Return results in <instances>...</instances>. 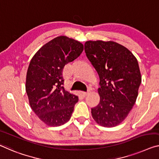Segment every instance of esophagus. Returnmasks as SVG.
<instances>
[{
    "label": "esophagus",
    "mask_w": 159,
    "mask_h": 159,
    "mask_svg": "<svg viewBox=\"0 0 159 159\" xmlns=\"http://www.w3.org/2000/svg\"><path fill=\"white\" fill-rule=\"evenodd\" d=\"M91 90H92L91 88H89V89H88V90H87V92H82V94L83 95V96H84V97L87 96L88 94H89L90 92H91Z\"/></svg>",
    "instance_id": "obj_1"
}]
</instances>
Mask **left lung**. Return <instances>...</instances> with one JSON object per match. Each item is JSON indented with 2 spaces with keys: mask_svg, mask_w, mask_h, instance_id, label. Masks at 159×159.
<instances>
[{
  "mask_svg": "<svg viewBox=\"0 0 159 159\" xmlns=\"http://www.w3.org/2000/svg\"><path fill=\"white\" fill-rule=\"evenodd\" d=\"M84 51L99 77L100 101L92 109L94 121L104 127L121 124L138 96L141 76L130 50L113 41H87Z\"/></svg>",
  "mask_w": 159,
  "mask_h": 159,
  "instance_id": "1",
  "label": "left lung"
}]
</instances>
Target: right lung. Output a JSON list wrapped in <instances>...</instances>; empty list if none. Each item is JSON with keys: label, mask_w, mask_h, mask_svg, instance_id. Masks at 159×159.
Returning a JSON list of instances; mask_svg holds the SVG:
<instances>
[{"label": "right lung", "mask_w": 159, "mask_h": 159, "mask_svg": "<svg viewBox=\"0 0 159 159\" xmlns=\"http://www.w3.org/2000/svg\"><path fill=\"white\" fill-rule=\"evenodd\" d=\"M83 50L79 41L59 36L44 45L30 60L25 83L29 103L48 126H59L71 118L78 97L65 89L62 70Z\"/></svg>", "instance_id": "1"}]
</instances>
